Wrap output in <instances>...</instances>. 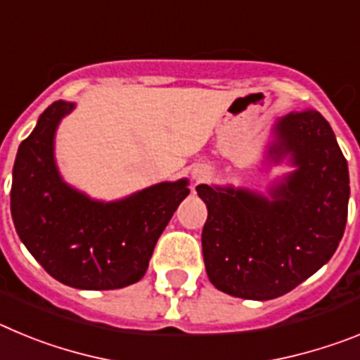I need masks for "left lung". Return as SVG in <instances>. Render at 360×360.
<instances>
[{
  "label": "left lung",
  "mask_w": 360,
  "mask_h": 360,
  "mask_svg": "<svg viewBox=\"0 0 360 360\" xmlns=\"http://www.w3.org/2000/svg\"><path fill=\"white\" fill-rule=\"evenodd\" d=\"M270 155L292 153L297 169L272 191L198 186L207 205L202 231L205 270L218 290L266 301L294 290L333 256L348 218V164L328 120L314 108L276 124Z\"/></svg>",
  "instance_id": "8db88e82"
}]
</instances>
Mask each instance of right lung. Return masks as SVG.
<instances>
[{
	"mask_svg": "<svg viewBox=\"0 0 360 360\" xmlns=\"http://www.w3.org/2000/svg\"><path fill=\"white\" fill-rule=\"evenodd\" d=\"M73 110L56 101L21 142L14 162L11 211L30 254L57 281L82 290H113L146 274L153 249L187 180L164 182L126 200L101 203L66 186L53 162V133Z\"/></svg>",
	"mask_w": 360,
	"mask_h": 360,
	"instance_id": "obj_1",
	"label": "right lung"
}]
</instances>
